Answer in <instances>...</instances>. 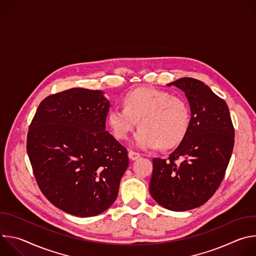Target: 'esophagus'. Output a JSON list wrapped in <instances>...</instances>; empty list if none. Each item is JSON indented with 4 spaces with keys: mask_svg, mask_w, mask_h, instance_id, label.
<instances>
[{
    "mask_svg": "<svg viewBox=\"0 0 256 256\" xmlns=\"http://www.w3.org/2000/svg\"><path fill=\"white\" fill-rule=\"evenodd\" d=\"M128 157H130V160L134 161V160H138V159L140 157V155L138 153L134 152V151L130 150V151H128Z\"/></svg>",
    "mask_w": 256,
    "mask_h": 256,
    "instance_id": "34e87169",
    "label": "esophagus"
}]
</instances>
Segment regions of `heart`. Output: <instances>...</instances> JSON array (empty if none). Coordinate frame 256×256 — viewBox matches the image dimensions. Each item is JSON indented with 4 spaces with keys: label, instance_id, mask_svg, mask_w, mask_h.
<instances>
[{
    "label": "heart",
    "instance_id": "heart-1",
    "mask_svg": "<svg viewBox=\"0 0 256 256\" xmlns=\"http://www.w3.org/2000/svg\"><path fill=\"white\" fill-rule=\"evenodd\" d=\"M134 136L136 147L149 150L172 148L178 144L188 130L190 108L179 96L150 87H140L124 96V106L112 107L107 124L114 136L124 140L136 126Z\"/></svg>",
    "mask_w": 256,
    "mask_h": 256
}]
</instances>
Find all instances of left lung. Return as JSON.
Wrapping results in <instances>:
<instances>
[{"label":"left lung","mask_w":256,"mask_h":256,"mask_svg":"<svg viewBox=\"0 0 256 256\" xmlns=\"http://www.w3.org/2000/svg\"><path fill=\"white\" fill-rule=\"evenodd\" d=\"M186 92L192 118L188 130L167 159H153L150 194L162 206L184 212L200 206L225 176L235 130L224 99L194 78L168 84Z\"/></svg>","instance_id":"left-lung-1"}]
</instances>
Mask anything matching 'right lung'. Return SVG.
<instances>
[{"instance_id":"add662e5","label":"right lung","mask_w":256,"mask_h":256,"mask_svg":"<svg viewBox=\"0 0 256 256\" xmlns=\"http://www.w3.org/2000/svg\"><path fill=\"white\" fill-rule=\"evenodd\" d=\"M109 101L99 90L72 88L46 97L26 149L44 196L77 216L101 214L116 200L128 151L106 130Z\"/></svg>"}]
</instances>
